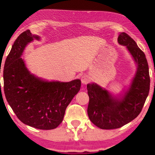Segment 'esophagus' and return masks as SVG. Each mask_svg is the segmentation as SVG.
Segmentation results:
<instances>
[{"mask_svg":"<svg viewBox=\"0 0 155 155\" xmlns=\"http://www.w3.org/2000/svg\"><path fill=\"white\" fill-rule=\"evenodd\" d=\"M81 82H82L84 84H86V83H89V82H90V78H89L88 76H87V75L82 76V77H81Z\"/></svg>","mask_w":155,"mask_h":155,"instance_id":"obj_1","label":"esophagus"}]
</instances>
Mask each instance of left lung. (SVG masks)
<instances>
[{
    "mask_svg": "<svg viewBox=\"0 0 155 155\" xmlns=\"http://www.w3.org/2000/svg\"><path fill=\"white\" fill-rule=\"evenodd\" d=\"M117 41L127 47L137 64V71L129 90L120 100L113 98L109 91L96 84L87 85L90 98L87 107L89 118L102 129L120 128L137 117L150 90L148 64L144 52L126 33H120Z\"/></svg>",
    "mask_w": 155,
    "mask_h": 155,
    "instance_id": "obj_1",
    "label": "left lung"
}]
</instances>
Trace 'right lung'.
Here are the masks:
<instances>
[{"mask_svg": "<svg viewBox=\"0 0 155 155\" xmlns=\"http://www.w3.org/2000/svg\"><path fill=\"white\" fill-rule=\"evenodd\" d=\"M34 38L40 39L27 30L12 46L4 65V92L21 122L38 129H54L62 122L68 105L80 90L81 81L48 82L31 74L20 57Z\"/></svg>", "mask_w": 155, "mask_h": 155, "instance_id": "add662e5", "label": "right lung"}]
</instances>
